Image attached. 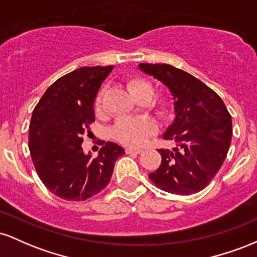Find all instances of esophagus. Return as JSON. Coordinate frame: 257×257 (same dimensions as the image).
Masks as SVG:
<instances>
[{
  "instance_id": "1",
  "label": "esophagus",
  "mask_w": 257,
  "mask_h": 257,
  "mask_svg": "<svg viewBox=\"0 0 257 257\" xmlns=\"http://www.w3.org/2000/svg\"><path fill=\"white\" fill-rule=\"evenodd\" d=\"M141 152H143V150L137 149V147H126L125 149L126 155H133V153H134V155H139V153Z\"/></svg>"
}]
</instances>
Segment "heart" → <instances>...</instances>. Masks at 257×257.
I'll return each instance as SVG.
<instances>
[{
	"mask_svg": "<svg viewBox=\"0 0 257 257\" xmlns=\"http://www.w3.org/2000/svg\"><path fill=\"white\" fill-rule=\"evenodd\" d=\"M126 87L132 95L139 102H150L149 106L155 111L159 118L167 119L172 116L173 105L167 98H155L156 88L151 81L141 77V76H133L126 81ZM105 88L100 89L94 100V107L96 113H101L104 108V95ZM157 129L155 120L150 117L141 116L134 118H120L116 122L112 128V137L119 143L128 146H137L143 144L150 135Z\"/></svg>",
	"mask_w": 257,
	"mask_h": 257,
	"instance_id": "b5f03b06",
	"label": "heart"
}]
</instances>
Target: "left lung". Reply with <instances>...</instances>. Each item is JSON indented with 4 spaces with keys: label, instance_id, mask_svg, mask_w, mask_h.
<instances>
[{
    "label": "left lung",
    "instance_id": "left-lung-1",
    "mask_svg": "<svg viewBox=\"0 0 257 257\" xmlns=\"http://www.w3.org/2000/svg\"><path fill=\"white\" fill-rule=\"evenodd\" d=\"M139 69L169 88L175 111L163 139L176 146L159 150L162 163L149 178L166 192H199L214 179L228 152L231 114L222 99L190 73L168 64H140Z\"/></svg>",
    "mask_w": 257,
    "mask_h": 257
}]
</instances>
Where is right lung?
Returning <instances> with one entry per match:
<instances>
[{
  "mask_svg": "<svg viewBox=\"0 0 257 257\" xmlns=\"http://www.w3.org/2000/svg\"><path fill=\"white\" fill-rule=\"evenodd\" d=\"M113 66L81 67L53 83L32 112L29 150L43 185L66 200H85L110 182L123 147L106 143L96 158L82 149L95 120L94 100Z\"/></svg>",
  "mask_w": 257,
  "mask_h": 257,
  "instance_id": "1",
  "label": "right lung"
}]
</instances>
